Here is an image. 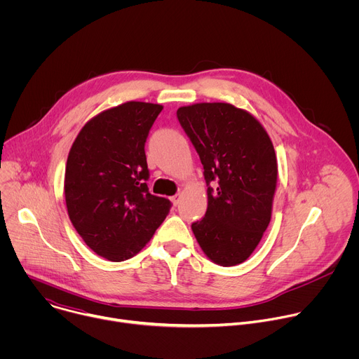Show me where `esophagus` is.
I'll use <instances>...</instances> for the list:
<instances>
[{
  "label": "esophagus",
  "instance_id": "esophagus-1",
  "mask_svg": "<svg viewBox=\"0 0 359 359\" xmlns=\"http://www.w3.org/2000/svg\"><path fill=\"white\" fill-rule=\"evenodd\" d=\"M180 198H182V196H180L179 193H176L175 196H172V197H170V200H172V203L175 204V206H177V204L180 203Z\"/></svg>",
  "mask_w": 359,
  "mask_h": 359
}]
</instances>
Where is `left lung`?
I'll list each match as a JSON object with an SVG mask.
<instances>
[{"label": "left lung", "mask_w": 359, "mask_h": 359, "mask_svg": "<svg viewBox=\"0 0 359 359\" xmlns=\"http://www.w3.org/2000/svg\"><path fill=\"white\" fill-rule=\"evenodd\" d=\"M208 184V210L191 230L208 257L223 267L245 262L271 220L277 184L274 146L262 123L230 104L177 109Z\"/></svg>", "instance_id": "obj_1"}]
</instances>
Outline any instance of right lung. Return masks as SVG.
<instances>
[{
    "mask_svg": "<svg viewBox=\"0 0 359 359\" xmlns=\"http://www.w3.org/2000/svg\"><path fill=\"white\" fill-rule=\"evenodd\" d=\"M163 107L126 102L90 119L67 161L69 219L86 245L109 262L128 260L155 234L170 212L151 194L144 143Z\"/></svg>",
    "mask_w": 359,
    "mask_h": 359,
    "instance_id": "obj_1",
    "label": "right lung"
}]
</instances>
